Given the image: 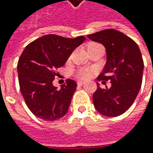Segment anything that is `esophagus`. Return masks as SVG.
<instances>
[{
    "label": "esophagus",
    "instance_id": "obj_1",
    "mask_svg": "<svg viewBox=\"0 0 153 153\" xmlns=\"http://www.w3.org/2000/svg\"><path fill=\"white\" fill-rule=\"evenodd\" d=\"M83 84H84V82H82V81H78V82H77V85L82 86L83 85Z\"/></svg>",
    "mask_w": 153,
    "mask_h": 153
}]
</instances>
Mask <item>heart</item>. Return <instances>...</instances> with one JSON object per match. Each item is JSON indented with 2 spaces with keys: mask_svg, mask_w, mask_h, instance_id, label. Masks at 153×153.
<instances>
[{
  "mask_svg": "<svg viewBox=\"0 0 153 153\" xmlns=\"http://www.w3.org/2000/svg\"><path fill=\"white\" fill-rule=\"evenodd\" d=\"M98 46H101V45L99 44V43H96V42H90L88 45V49L89 50V49H92L94 48H96ZM92 72H93V70H91V69H88V68H80L75 72V75H76V77L77 79L86 80L88 79L91 76Z\"/></svg>",
  "mask_w": 153,
  "mask_h": 153,
  "instance_id": "obj_1",
  "label": "heart"
}]
</instances>
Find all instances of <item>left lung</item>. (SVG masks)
Segmentation results:
<instances>
[{"label": "left lung", "mask_w": 153, "mask_h": 153, "mask_svg": "<svg viewBox=\"0 0 153 153\" xmlns=\"http://www.w3.org/2000/svg\"><path fill=\"white\" fill-rule=\"evenodd\" d=\"M92 41L102 43L106 49L107 61L99 81L111 88H101L97 84L93 102L100 114L117 117L133 105L138 94L144 69L141 53L136 42L114 29H107L88 35Z\"/></svg>", "instance_id": "obj_1"}]
</instances>
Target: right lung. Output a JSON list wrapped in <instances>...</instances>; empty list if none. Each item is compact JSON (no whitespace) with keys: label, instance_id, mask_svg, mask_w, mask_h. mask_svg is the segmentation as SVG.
Here are the masks:
<instances>
[{"label":"right lung","instance_id":"right-lung-1","mask_svg":"<svg viewBox=\"0 0 153 153\" xmlns=\"http://www.w3.org/2000/svg\"><path fill=\"white\" fill-rule=\"evenodd\" d=\"M85 39L82 36L72 39L49 34L35 40L23 51L17 65L20 92L36 117L54 121L67 113L77 84L67 79L58 88L53 82L59 75L57 70Z\"/></svg>","mask_w":153,"mask_h":153}]
</instances>
